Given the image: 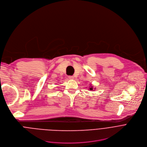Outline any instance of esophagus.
I'll list each match as a JSON object with an SVG mask.
<instances>
[{
	"label": "esophagus",
	"mask_w": 147,
	"mask_h": 147,
	"mask_svg": "<svg viewBox=\"0 0 147 147\" xmlns=\"http://www.w3.org/2000/svg\"><path fill=\"white\" fill-rule=\"evenodd\" d=\"M69 78L70 79H74V76H69Z\"/></svg>",
	"instance_id": "1"
}]
</instances>
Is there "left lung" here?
I'll list each match as a JSON object with an SVG mask.
<instances>
[{"mask_svg":"<svg viewBox=\"0 0 147 147\" xmlns=\"http://www.w3.org/2000/svg\"><path fill=\"white\" fill-rule=\"evenodd\" d=\"M94 89H96V88H94V89H93V86H90V87H89V90H92V91H94L95 90Z\"/></svg>","mask_w":147,"mask_h":147,"instance_id":"obj_1","label":"left lung"}]
</instances>
